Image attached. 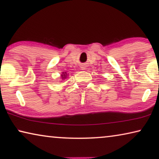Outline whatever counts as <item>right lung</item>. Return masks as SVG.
<instances>
[{"label": "right lung", "mask_w": 159, "mask_h": 159, "mask_svg": "<svg viewBox=\"0 0 159 159\" xmlns=\"http://www.w3.org/2000/svg\"><path fill=\"white\" fill-rule=\"evenodd\" d=\"M65 73H66V72H65ZM62 77H63V76H62Z\"/></svg>", "instance_id": "right-lung-1"}]
</instances>
